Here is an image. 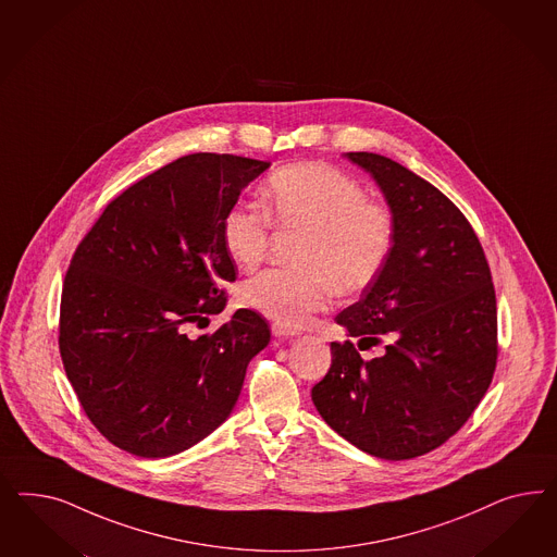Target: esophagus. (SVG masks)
Segmentation results:
<instances>
[{
  "instance_id": "esophagus-1",
  "label": "esophagus",
  "mask_w": 557,
  "mask_h": 557,
  "mask_svg": "<svg viewBox=\"0 0 557 557\" xmlns=\"http://www.w3.org/2000/svg\"><path fill=\"white\" fill-rule=\"evenodd\" d=\"M271 335L277 338H292L298 335V331H294V329H287L286 324L273 322V324H271Z\"/></svg>"
}]
</instances>
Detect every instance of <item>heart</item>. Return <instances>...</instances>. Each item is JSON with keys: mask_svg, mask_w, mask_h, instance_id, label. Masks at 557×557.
Returning a JSON list of instances; mask_svg holds the SVG:
<instances>
[{"mask_svg": "<svg viewBox=\"0 0 557 557\" xmlns=\"http://www.w3.org/2000/svg\"><path fill=\"white\" fill-rule=\"evenodd\" d=\"M263 210L235 203L222 219V243L238 268L251 270L270 249L271 222L300 231L296 270L261 271L243 286V302L286 326H302L341 294L370 287L386 268L396 240L388 203L366 194L354 175L306 161L277 169L261 189Z\"/></svg>", "mask_w": 557, "mask_h": 557, "instance_id": "obj_1", "label": "heart"}]
</instances>
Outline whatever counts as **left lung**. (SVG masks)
<instances>
[{
	"label": "left lung",
	"instance_id": "1",
	"mask_svg": "<svg viewBox=\"0 0 557 557\" xmlns=\"http://www.w3.org/2000/svg\"><path fill=\"white\" fill-rule=\"evenodd\" d=\"M347 159L382 187L396 240L380 277L338 314L357 345L331 343L333 363L314 384L312 403L361 451L412 459L456 435L492 382V273L472 224L437 187L384 154ZM380 344L383 354L373 360L358 354Z\"/></svg>",
	"mask_w": 557,
	"mask_h": 557
}]
</instances>
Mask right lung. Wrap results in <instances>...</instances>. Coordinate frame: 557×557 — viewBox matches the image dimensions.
<instances>
[{
    "label": "right lung",
    "instance_id": "1",
    "mask_svg": "<svg viewBox=\"0 0 557 557\" xmlns=\"http://www.w3.org/2000/svg\"><path fill=\"white\" fill-rule=\"evenodd\" d=\"M270 168L194 152L152 171L106 206L71 257L59 351L87 419L138 457L189 449L228 419L270 329L240 308L189 337L226 306L235 261L222 219Z\"/></svg>",
    "mask_w": 557,
    "mask_h": 557
}]
</instances>
